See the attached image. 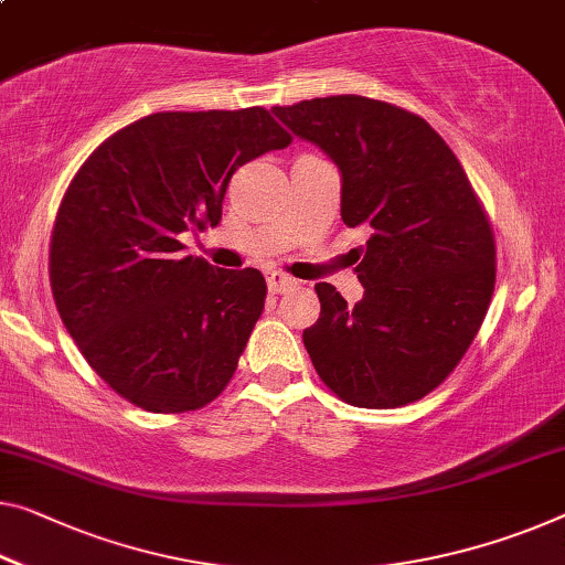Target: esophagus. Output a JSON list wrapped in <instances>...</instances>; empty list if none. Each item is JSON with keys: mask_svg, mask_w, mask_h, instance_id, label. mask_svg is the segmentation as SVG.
I'll use <instances>...</instances> for the list:
<instances>
[{"mask_svg": "<svg viewBox=\"0 0 565 565\" xmlns=\"http://www.w3.org/2000/svg\"><path fill=\"white\" fill-rule=\"evenodd\" d=\"M266 281H268V289H271L274 294H284L297 286V279H291L289 274H281V271H268Z\"/></svg>", "mask_w": 565, "mask_h": 565, "instance_id": "34e87169", "label": "esophagus"}]
</instances>
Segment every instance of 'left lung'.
Masks as SVG:
<instances>
[{"instance_id":"8db88e82","label":"left lung","mask_w":565,"mask_h":565,"mask_svg":"<svg viewBox=\"0 0 565 565\" xmlns=\"http://www.w3.org/2000/svg\"><path fill=\"white\" fill-rule=\"evenodd\" d=\"M342 172V221L370 231L348 307L317 284L305 330L317 375L358 408H398L439 388L490 309L498 246L490 215L449 145L418 114L365 96L274 106Z\"/></svg>"}]
</instances>
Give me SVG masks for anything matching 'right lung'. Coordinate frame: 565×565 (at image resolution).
<instances>
[{
	"mask_svg": "<svg viewBox=\"0 0 565 565\" xmlns=\"http://www.w3.org/2000/svg\"><path fill=\"white\" fill-rule=\"evenodd\" d=\"M291 145L266 108L162 111L90 151L50 238V286L100 381L151 414H188L225 391L266 301L258 268L184 256L221 223L231 177Z\"/></svg>",
	"mask_w": 565,
	"mask_h": 565,
	"instance_id": "right-lung-1",
	"label": "right lung"
}]
</instances>
